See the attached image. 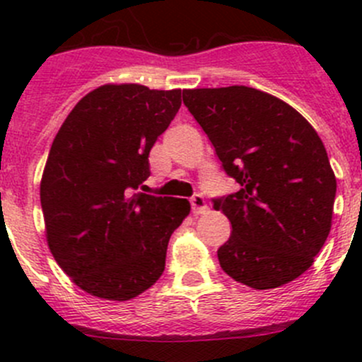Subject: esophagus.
Listing matches in <instances>:
<instances>
[{
	"mask_svg": "<svg viewBox=\"0 0 362 362\" xmlns=\"http://www.w3.org/2000/svg\"><path fill=\"white\" fill-rule=\"evenodd\" d=\"M191 206H192V214L194 215H199V214H204V211L208 210L206 206V202H204V198L202 194H194L191 198Z\"/></svg>",
	"mask_w": 362,
	"mask_h": 362,
	"instance_id": "1",
	"label": "esophagus"
}]
</instances>
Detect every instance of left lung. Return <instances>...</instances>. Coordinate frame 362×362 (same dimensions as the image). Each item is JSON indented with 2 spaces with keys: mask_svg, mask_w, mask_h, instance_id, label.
<instances>
[{
  "mask_svg": "<svg viewBox=\"0 0 362 362\" xmlns=\"http://www.w3.org/2000/svg\"><path fill=\"white\" fill-rule=\"evenodd\" d=\"M182 96L240 185L214 199L233 228L217 250L221 268L259 291L293 282L331 231L337 178L322 140L291 105L252 87L185 89Z\"/></svg>",
  "mask_w": 362,
  "mask_h": 362,
  "instance_id": "obj_1",
  "label": "left lung"
}]
</instances>
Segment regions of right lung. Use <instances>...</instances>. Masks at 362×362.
I'll return each mask as SVG.
<instances>
[{
    "label": "right lung",
    "mask_w": 362,
    "mask_h": 362,
    "mask_svg": "<svg viewBox=\"0 0 362 362\" xmlns=\"http://www.w3.org/2000/svg\"><path fill=\"white\" fill-rule=\"evenodd\" d=\"M180 105V89L107 83L75 105L54 138L40 184L47 243L90 296L127 301L163 275L170 236L191 204L138 187Z\"/></svg>",
    "instance_id": "1"
}]
</instances>
